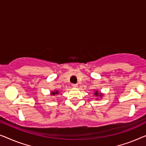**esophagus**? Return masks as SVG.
Listing matches in <instances>:
<instances>
[{"label": "esophagus", "mask_w": 146, "mask_h": 146, "mask_svg": "<svg viewBox=\"0 0 146 146\" xmlns=\"http://www.w3.org/2000/svg\"><path fill=\"white\" fill-rule=\"evenodd\" d=\"M72 86H73V87H74V88L77 87V84H73Z\"/></svg>", "instance_id": "34e87169"}]
</instances>
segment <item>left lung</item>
<instances>
[{
	"label": "left lung",
	"mask_w": 146,
	"mask_h": 146,
	"mask_svg": "<svg viewBox=\"0 0 146 146\" xmlns=\"http://www.w3.org/2000/svg\"><path fill=\"white\" fill-rule=\"evenodd\" d=\"M94 94H95L96 96H98V91H96V92H95V93H94Z\"/></svg>",
	"instance_id": "obj_1"
}]
</instances>
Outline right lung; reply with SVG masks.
<instances>
[{"mask_svg":"<svg viewBox=\"0 0 146 146\" xmlns=\"http://www.w3.org/2000/svg\"><path fill=\"white\" fill-rule=\"evenodd\" d=\"M59 93V92H58V91H55V92H52V94H53V95H55V94H57V93Z\"/></svg>","mask_w":146,"mask_h":146,"instance_id":"right-lung-1","label":"right lung"}]
</instances>
